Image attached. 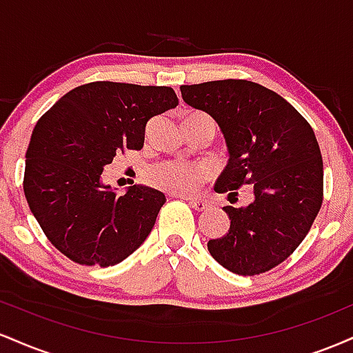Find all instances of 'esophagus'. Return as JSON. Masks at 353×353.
Wrapping results in <instances>:
<instances>
[{
	"label": "esophagus",
	"instance_id": "34e87169",
	"mask_svg": "<svg viewBox=\"0 0 353 353\" xmlns=\"http://www.w3.org/2000/svg\"><path fill=\"white\" fill-rule=\"evenodd\" d=\"M185 201H189L190 208L196 209V210H205L209 208V204L205 201L197 199V197H185Z\"/></svg>",
	"mask_w": 353,
	"mask_h": 353
}]
</instances>
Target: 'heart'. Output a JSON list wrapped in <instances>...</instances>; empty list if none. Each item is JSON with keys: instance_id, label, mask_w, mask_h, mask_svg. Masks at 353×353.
Segmentation results:
<instances>
[{"instance_id": "1", "label": "heart", "mask_w": 353, "mask_h": 353, "mask_svg": "<svg viewBox=\"0 0 353 353\" xmlns=\"http://www.w3.org/2000/svg\"><path fill=\"white\" fill-rule=\"evenodd\" d=\"M208 117L205 114H190L188 117ZM209 169L202 164L184 163V161H168L157 164L149 172V179L157 189L169 194H185L194 192L202 182L209 179Z\"/></svg>"}]
</instances>
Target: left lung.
I'll return each mask as SVG.
<instances>
[{"label":"left lung","mask_w":353,"mask_h":353,"mask_svg":"<svg viewBox=\"0 0 353 353\" xmlns=\"http://www.w3.org/2000/svg\"><path fill=\"white\" fill-rule=\"evenodd\" d=\"M190 108L216 119L229 148L217 192L237 201L250 184L254 201L225 205L230 229L208 242L210 255L239 275L282 264L301 245L323 201V163L314 129L277 92L245 79L181 86Z\"/></svg>","instance_id":"8db88e82"}]
</instances>
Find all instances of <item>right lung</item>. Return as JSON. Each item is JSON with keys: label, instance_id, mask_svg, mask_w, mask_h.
Returning <instances> with one entry per match:
<instances>
[{"label": "right lung", "instance_id": "right-lung-1", "mask_svg": "<svg viewBox=\"0 0 353 353\" xmlns=\"http://www.w3.org/2000/svg\"><path fill=\"white\" fill-rule=\"evenodd\" d=\"M168 86L94 81L66 92L38 121L26 151L23 189L44 236L81 265L123 262L149 236L165 196L101 181L116 154L139 151L151 117L176 108Z\"/></svg>", "mask_w": 353, "mask_h": 353}]
</instances>
